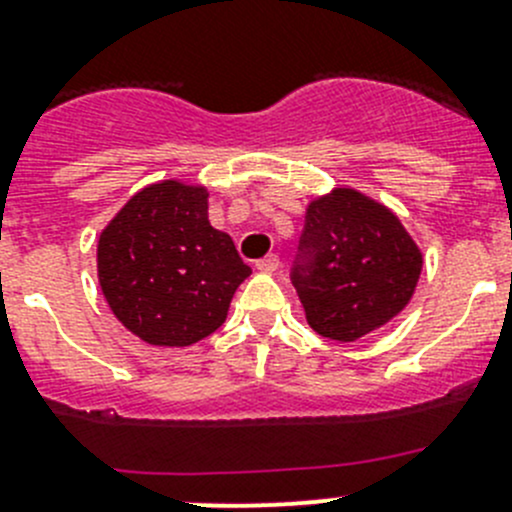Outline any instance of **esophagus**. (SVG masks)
<instances>
[{"mask_svg": "<svg viewBox=\"0 0 512 512\" xmlns=\"http://www.w3.org/2000/svg\"><path fill=\"white\" fill-rule=\"evenodd\" d=\"M256 269H259L261 274H274V271L279 269V256H276V253H269V256L256 261Z\"/></svg>", "mask_w": 512, "mask_h": 512, "instance_id": "esophagus-1", "label": "esophagus"}]
</instances>
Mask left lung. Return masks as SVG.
Segmentation results:
<instances>
[{"instance_id": "left-lung-1", "label": "left lung", "mask_w": 512, "mask_h": 512, "mask_svg": "<svg viewBox=\"0 0 512 512\" xmlns=\"http://www.w3.org/2000/svg\"><path fill=\"white\" fill-rule=\"evenodd\" d=\"M422 253L382 203L337 188L306 208L291 284L321 337L354 342L410 304Z\"/></svg>"}]
</instances>
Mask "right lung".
Masks as SVG:
<instances>
[{"mask_svg":"<svg viewBox=\"0 0 512 512\" xmlns=\"http://www.w3.org/2000/svg\"><path fill=\"white\" fill-rule=\"evenodd\" d=\"M251 274L208 223V191L163 180L135 193L97 243L102 294L125 329L155 347H191L226 321Z\"/></svg>","mask_w":512,"mask_h":512,"instance_id":"1","label":"right lung"}]
</instances>
